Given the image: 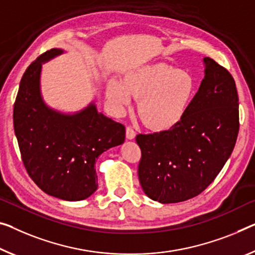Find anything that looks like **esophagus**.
Returning <instances> with one entry per match:
<instances>
[{
	"label": "esophagus",
	"instance_id": "1",
	"mask_svg": "<svg viewBox=\"0 0 255 255\" xmlns=\"http://www.w3.org/2000/svg\"><path fill=\"white\" fill-rule=\"evenodd\" d=\"M125 134H127V139H128V140H132V139L135 138V132H134V130H133L131 127H128L127 128Z\"/></svg>",
	"mask_w": 255,
	"mask_h": 255
}]
</instances>
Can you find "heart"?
I'll use <instances>...</instances> for the list:
<instances>
[{
  "mask_svg": "<svg viewBox=\"0 0 255 255\" xmlns=\"http://www.w3.org/2000/svg\"><path fill=\"white\" fill-rule=\"evenodd\" d=\"M195 88L189 73L155 64L128 73L124 83L113 78L107 84V97L119 108L128 105L131 96L140 99L138 112L142 122L151 130L166 131L185 116Z\"/></svg>",
  "mask_w": 255,
  "mask_h": 255,
  "instance_id": "heart-1",
  "label": "heart"
}]
</instances>
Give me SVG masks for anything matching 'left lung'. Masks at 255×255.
Wrapping results in <instances>:
<instances>
[{
	"label": "left lung",
	"mask_w": 255,
	"mask_h": 255,
	"mask_svg": "<svg viewBox=\"0 0 255 255\" xmlns=\"http://www.w3.org/2000/svg\"><path fill=\"white\" fill-rule=\"evenodd\" d=\"M205 76L185 116L170 130L138 134L140 185L162 204L206 189L230 157L240 130L236 84L228 70L206 57Z\"/></svg>",
	"instance_id": "8db88e82"
}]
</instances>
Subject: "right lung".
Segmentation results:
<instances>
[{
  "label": "right lung",
  "instance_id": "obj_1",
  "mask_svg": "<svg viewBox=\"0 0 255 255\" xmlns=\"http://www.w3.org/2000/svg\"><path fill=\"white\" fill-rule=\"evenodd\" d=\"M64 53L46 51L23 73L13 106V127L27 173L41 189L64 201H82L98 188L96 160L122 144L125 128L95 103L75 114L50 108L41 95L42 65Z\"/></svg>",
  "mask_w": 255,
  "mask_h": 255
}]
</instances>
